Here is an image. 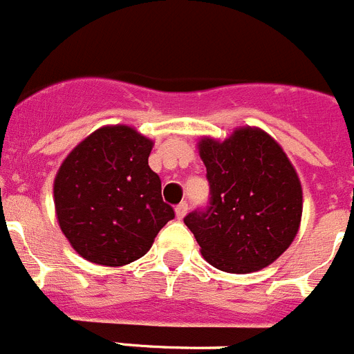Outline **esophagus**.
Returning a JSON list of instances; mask_svg holds the SVG:
<instances>
[{
  "label": "esophagus",
  "instance_id": "34e87169",
  "mask_svg": "<svg viewBox=\"0 0 354 354\" xmlns=\"http://www.w3.org/2000/svg\"><path fill=\"white\" fill-rule=\"evenodd\" d=\"M187 203H180V205H178L176 208H174V214H176V219H183V217H185L187 215Z\"/></svg>",
  "mask_w": 354,
  "mask_h": 354
}]
</instances>
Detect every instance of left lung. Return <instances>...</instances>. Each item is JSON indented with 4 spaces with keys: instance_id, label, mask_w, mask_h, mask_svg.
I'll use <instances>...</instances> for the list:
<instances>
[{
    "instance_id": "obj_1",
    "label": "left lung",
    "mask_w": 354,
    "mask_h": 354,
    "mask_svg": "<svg viewBox=\"0 0 354 354\" xmlns=\"http://www.w3.org/2000/svg\"><path fill=\"white\" fill-rule=\"evenodd\" d=\"M210 207L185 217L203 258L233 274L278 260L299 232L303 189L283 147L257 126H241L224 140L201 137Z\"/></svg>"
}]
</instances>
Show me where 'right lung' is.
<instances>
[{"instance_id": "right-lung-1", "label": "right lung", "mask_w": 354, "mask_h": 354, "mask_svg": "<svg viewBox=\"0 0 354 354\" xmlns=\"http://www.w3.org/2000/svg\"><path fill=\"white\" fill-rule=\"evenodd\" d=\"M153 140L133 126L106 124L64 158L53 181L58 226L82 258L122 267L149 251L174 217L147 164Z\"/></svg>"}]
</instances>
